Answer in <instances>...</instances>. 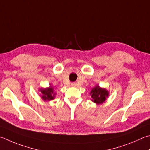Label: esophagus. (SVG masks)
I'll use <instances>...</instances> for the list:
<instances>
[{"label":"esophagus","instance_id":"obj_1","mask_svg":"<svg viewBox=\"0 0 150 150\" xmlns=\"http://www.w3.org/2000/svg\"><path fill=\"white\" fill-rule=\"evenodd\" d=\"M71 86H76V83H71Z\"/></svg>","mask_w":150,"mask_h":150}]
</instances>
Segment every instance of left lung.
<instances>
[{
    "label": "left lung",
    "instance_id": "obj_1",
    "mask_svg": "<svg viewBox=\"0 0 150 150\" xmlns=\"http://www.w3.org/2000/svg\"><path fill=\"white\" fill-rule=\"evenodd\" d=\"M90 94L91 95L92 101L98 105L105 102L109 96V92L105 88H100L99 85H96L92 89Z\"/></svg>",
    "mask_w": 150,
    "mask_h": 150
}]
</instances>
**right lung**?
Listing matches in <instances>:
<instances>
[{
	"mask_svg": "<svg viewBox=\"0 0 150 150\" xmlns=\"http://www.w3.org/2000/svg\"><path fill=\"white\" fill-rule=\"evenodd\" d=\"M41 92V98L44 101H50L55 98L56 93H54L53 87L51 85L47 88H41L40 90Z\"/></svg>",
	"mask_w": 150,
	"mask_h": 150,
	"instance_id": "right-lung-1",
	"label": "right lung"
}]
</instances>
